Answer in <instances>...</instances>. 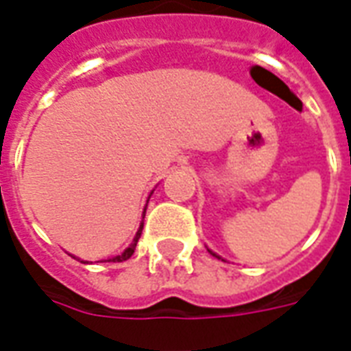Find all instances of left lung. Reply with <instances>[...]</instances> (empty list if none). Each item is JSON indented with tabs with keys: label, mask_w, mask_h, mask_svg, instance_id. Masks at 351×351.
<instances>
[{
	"label": "left lung",
	"mask_w": 351,
	"mask_h": 351,
	"mask_svg": "<svg viewBox=\"0 0 351 351\" xmlns=\"http://www.w3.org/2000/svg\"><path fill=\"white\" fill-rule=\"evenodd\" d=\"M210 253H212V251H210ZM212 255H214V256H217V255H215V253H212ZM217 258H219V256H217Z\"/></svg>",
	"instance_id": "left-lung-1"
}]
</instances>
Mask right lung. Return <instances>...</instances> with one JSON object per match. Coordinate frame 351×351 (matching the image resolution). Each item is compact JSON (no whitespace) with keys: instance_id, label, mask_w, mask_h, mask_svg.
<instances>
[{"instance_id":"obj_1","label":"right lung","mask_w":351,"mask_h":351,"mask_svg":"<svg viewBox=\"0 0 351 351\" xmlns=\"http://www.w3.org/2000/svg\"><path fill=\"white\" fill-rule=\"evenodd\" d=\"M145 212H147V208H145ZM145 212H143V215H145ZM141 230H143V221H141V225H139V230H137L136 238H134V241H132V245H130L128 249H124V251H123V253H121V255L113 256V258H110V261H113V262H124V261H128L130 256L134 255V251H136L137 241H139V238H141Z\"/></svg>"}]
</instances>
